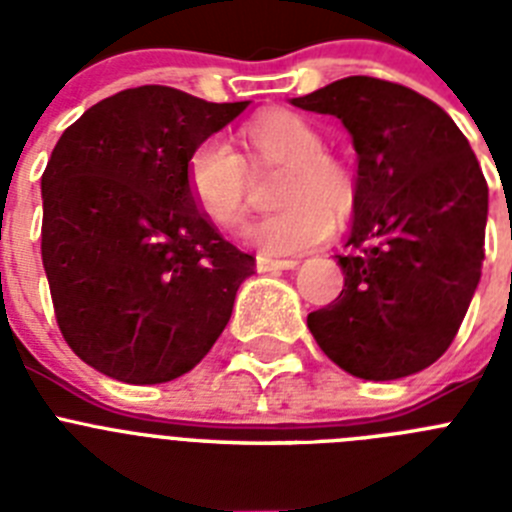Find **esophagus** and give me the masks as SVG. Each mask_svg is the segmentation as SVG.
Instances as JSON below:
<instances>
[{
  "mask_svg": "<svg viewBox=\"0 0 512 512\" xmlns=\"http://www.w3.org/2000/svg\"><path fill=\"white\" fill-rule=\"evenodd\" d=\"M300 264L297 259H274V256H266V253H259L256 256V269L259 271H284V269H295Z\"/></svg>",
  "mask_w": 512,
  "mask_h": 512,
  "instance_id": "esophagus-1",
  "label": "esophagus"
}]
</instances>
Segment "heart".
I'll return each instance as SVG.
<instances>
[{
    "label": "heart",
    "mask_w": 512,
    "mask_h": 512,
    "mask_svg": "<svg viewBox=\"0 0 512 512\" xmlns=\"http://www.w3.org/2000/svg\"><path fill=\"white\" fill-rule=\"evenodd\" d=\"M253 156L287 164L277 212L248 228V241L271 256H284L318 243L333 217L354 205V179L336 158L325 156L323 135L295 112H271L246 128ZM187 189L210 223L235 230L248 212L246 161L223 135H210L187 158Z\"/></svg>",
    "instance_id": "heart-1"
}]
</instances>
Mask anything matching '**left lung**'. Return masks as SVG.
I'll use <instances>...</instances> for the list:
<instances>
[{"label": "left lung", "mask_w": 512, "mask_h": 512, "mask_svg": "<svg viewBox=\"0 0 512 512\" xmlns=\"http://www.w3.org/2000/svg\"><path fill=\"white\" fill-rule=\"evenodd\" d=\"M289 102L333 115L356 151L343 289L307 315L333 364L369 382L423 372L451 346L485 259L487 182L456 122L423 94L348 76Z\"/></svg>", "instance_id": "1"}]
</instances>
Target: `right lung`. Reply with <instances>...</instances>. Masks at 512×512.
Instances as JSON below:
<instances>
[{
  "label": "right lung",
  "mask_w": 512,
  "mask_h": 512,
  "mask_svg": "<svg viewBox=\"0 0 512 512\" xmlns=\"http://www.w3.org/2000/svg\"><path fill=\"white\" fill-rule=\"evenodd\" d=\"M251 102L125 89L63 130L40 179L43 269L63 338L128 384L200 364L256 259L217 233L187 189V158Z\"/></svg>",
  "instance_id": "right-lung-1"
}]
</instances>
